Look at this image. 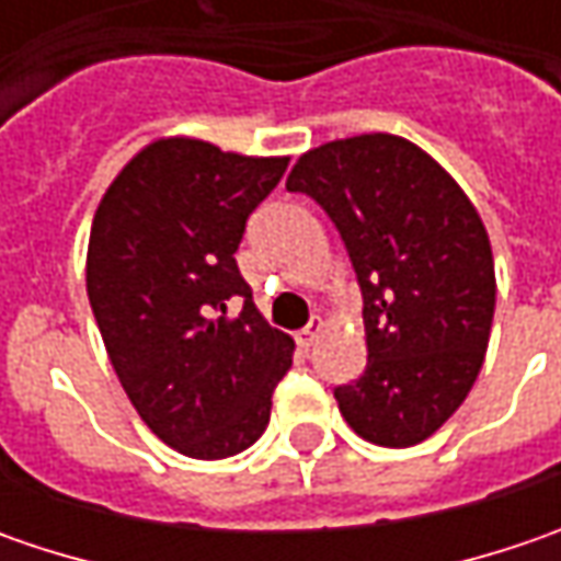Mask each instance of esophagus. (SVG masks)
I'll use <instances>...</instances> for the list:
<instances>
[{
    "label": "esophagus",
    "mask_w": 561,
    "mask_h": 561,
    "mask_svg": "<svg viewBox=\"0 0 561 561\" xmlns=\"http://www.w3.org/2000/svg\"><path fill=\"white\" fill-rule=\"evenodd\" d=\"M321 328H324V318H321V314H314L312 321H309V328H306V331H299V336H296V340H299V346H306V350H309L314 340H318V334H321Z\"/></svg>",
    "instance_id": "34e87169"
}]
</instances>
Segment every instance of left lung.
I'll use <instances>...</instances> for the list:
<instances>
[{"instance_id": "8db88e82", "label": "left lung", "mask_w": 561, "mask_h": 561, "mask_svg": "<svg viewBox=\"0 0 561 561\" xmlns=\"http://www.w3.org/2000/svg\"><path fill=\"white\" fill-rule=\"evenodd\" d=\"M287 190L328 211L362 290L368 365L334 390L343 419L377 446L427 440L465 402L490 340L496 274L478 208L393 134L309 149Z\"/></svg>"}]
</instances>
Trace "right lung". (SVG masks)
Listing matches in <instances>:
<instances>
[{
  "mask_svg": "<svg viewBox=\"0 0 561 561\" xmlns=\"http://www.w3.org/2000/svg\"><path fill=\"white\" fill-rule=\"evenodd\" d=\"M287 162L156 140L124 164L93 218L87 296L105 353L149 431L190 459H227L259 440L293 365V340L259 314L233 259Z\"/></svg>",
  "mask_w": 561,
  "mask_h": 561,
  "instance_id": "right-lung-1",
  "label": "right lung"
}]
</instances>
